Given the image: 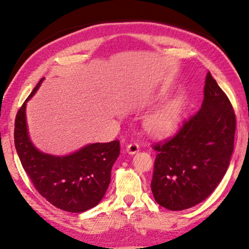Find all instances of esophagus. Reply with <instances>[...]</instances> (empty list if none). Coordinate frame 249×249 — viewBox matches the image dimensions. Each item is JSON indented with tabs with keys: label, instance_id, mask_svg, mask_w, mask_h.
<instances>
[{
	"label": "esophagus",
	"instance_id": "34e87169",
	"mask_svg": "<svg viewBox=\"0 0 249 249\" xmlns=\"http://www.w3.org/2000/svg\"><path fill=\"white\" fill-rule=\"evenodd\" d=\"M126 151H127L128 154H136L137 152L139 151V144L137 143V142H133V143H129L126 147Z\"/></svg>",
	"mask_w": 249,
	"mask_h": 249
}]
</instances>
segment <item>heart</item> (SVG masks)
Segmentation results:
<instances>
[{"instance_id":"heart-1","label":"heart","mask_w":249,"mask_h":249,"mask_svg":"<svg viewBox=\"0 0 249 249\" xmlns=\"http://www.w3.org/2000/svg\"><path fill=\"white\" fill-rule=\"evenodd\" d=\"M181 100H172L163 105L146 120V129L155 136H168L178 128L181 119Z\"/></svg>"}]
</instances>
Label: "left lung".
I'll return each instance as SVG.
<instances>
[{"mask_svg":"<svg viewBox=\"0 0 249 249\" xmlns=\"http://www.w3.org/2000/svg\"><path fill=\"white\" fill-rule=\"evenodd\" d=\"M197 113L177 134L152 145L156 151L151 189L170 211L199 204L214 192L229 167L236 119L228 96L209 71Z\"/></svg>","mask_w":249,"mask_h":249,"instance_id":"8db88e82","label":"left lung"}]
</instances>
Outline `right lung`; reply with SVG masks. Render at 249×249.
Masks as SVG:
<instances>
[{"label": "right lung", "instance_id": "right-lung-1", "mask_svg": "<svg viewBox=\"0 0 249 249\" xmlns=\"http://www.w3.org/2000/svg\"><path fill=\"white\" fill-rule=\"evenodd\" d=\"M43 79L18 110L15 146L21 165L39 195L66 212L81 213L103 199L110 184L111 169L120 155V141L93 143L67 156H52L35 149L29 138L25 105Z\"/></svg>", "mask_w": 249, "mask_h": 249}]
</instances>
